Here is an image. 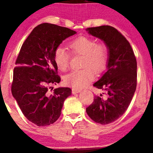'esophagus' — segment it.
<instances>
[{
	"label": "esophagus",
	"instance_id": "1",
	"mask_svg": "<svg viewBox=\"0 0 153 153\" xmlns=\"http://www.w3.org/2000/svg\"><path fill=\"white\" fill-rule=\"evenodd\" d=\"M79 92H81V90H80V89H78V88H72V94L79 93Z\"/></svg>",
	"mask_w": 153,
	"mask_h": 153
}]
</instances>
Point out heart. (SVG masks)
Here are the masks:
<instances>
[{
  "mask_svg": "<svg viewBox=\"0 0 153 153\" xmlns=\"http://www.w3.org/2000/svg\"><path fill=\"white\" fill-rule=\"evenodd\" d=\"M73 55H83V69L74 70L66 75L64 82L74 88H81L93 80L94 72L100 74L105 70L108 61V47L104 43H96L95 39L86 36H79L68 44ZM70 54L65 49L58 47L53 52V61L58 70L65 72L70 66Z\"/></svg>",
  "mask_w": 153,
  "mask_h": 153,
  "instance_id": "heart-1",
  "label": "heart"
}]
</instances>
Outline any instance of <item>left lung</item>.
I'll list each match as a JSON object with an SVG mask.
<instances>
[{"instance_id":"8db88e82","label":"left lung","mask_w":153,"mask_h":153,"mask_svg":"<svg viewBox=\"0 0 153 153\" xmlns=\"http://www.w3.org/2000/svg\"><path fill=\"white\" fill-rule=\"evenodd\" d=\"M86 30L103 40L109 52L107 71L93 84L106 93L95 96L86 113L95 122L107 125L120 118L132 100L137 88V60L130 44L114 27H92Z\"/></svg>"}]
</instances>
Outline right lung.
I'll use <instances>...</instances> for the list:
<instances>
[{"mask_svg": "<svg viewBox=\"0 0 153 153\" xmlns=\"http://www.w3.org/2000/svg\"><path fill=\"white\" fill-rule=\"evenodd\" d=\"M76 33L65 27L44 23L33 29L21 48L11 91L23 114L37 126L55 123L64 101L72 94L70 88H58L53 93L49 89L60 81L53 52L64 39Z\"/></svg>", "mask_w": 153, "mask_h": 153, "instance_id": "add662e5", "label": "right lung"}]
</instances>
